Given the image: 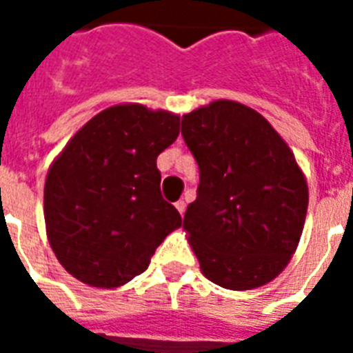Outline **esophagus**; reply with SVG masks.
<instances>
[{"label": "esophagus", "instance_id": "34e87169", "mask_svg": "<svg viewBox=\"0 0 353 353\" xmlns=\"http://www.w3.org/2000/svg\"><path fill=\"white\" fill-rule=\"evenodd\" d=\"M176 208H177V212L183 215L185 214V208H187V202H185V200H177Z\"/></svg>", "mask_w": 353, "mask_h": 353}]
</instances>
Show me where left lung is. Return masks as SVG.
I'll return each mask as SVG.
<instances>
[{
	"mask_svg": "<svg viewBox=\"0 0 353 353\" xmlns=\"http://www.w3.org/2000/svg\"><path fill=\"white\" fill-rule=\"evenodd\" d=\"M181 136L200 172L183 229L202 272L234 291L265 285L306 219L308 187L291 149L265 117L230 100L183 115Z\"/></svg>",
	"mask_w": 353,
	"mask_h": 353,
	"instance_id": "8db88e82",
	"label": "left lung"
}]
</instances>
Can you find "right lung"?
Here are the masks:
<instances>
[{"mask_svg": "<svg viewBox=\"0 0 353 353\" xmlns=\"http://www.w3.org/2000/svg\"><path fill=\"white\" fill-rule=\"evenodd\" d=\"M179 136V117L130 103L90 119L50 166L45 223L73 278L119 288L145 272L181 215L161 194L157 157Z\"/></svg>", "mask_w": 353, "mask_h": 353, "instance_id": "add662e5", "label": "right lung"}]
</instances>
